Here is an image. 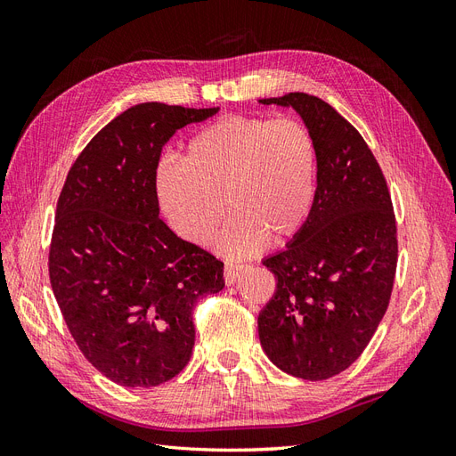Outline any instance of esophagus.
<instances>
[{"label": "esophagus", "instance_id": "obj_1", "mask_svg": "<svg viewBox=\"0 0 456 456\" xmlns=\"http://www.w3.org/2000/svg\"><path fill=\"white\" fill-rule=\"evenodd\" d=\"M245 268H247V266L236 265V262H228V265L224 266V281H226V285H233V283H236Z\"/></svg>", "mask_w": 456, "mask_h": 456}]
</instances>
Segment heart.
Instances as JSON below:
<instances>
[{
    "label": "heart",
    "instance_id": "heart-1",
    "mask_svg": "<svg viewBox=\"0 0 456 456\" xmlns=\"http://www.w3.org/2000/svg\"><path fill=\"white\" fill-rule=\"evenodd\" d=\"M315 186L317 144L295 118L213 121L188 141L184 159L163 158L156 169L161 211L188 243H209L224 207L232 213L218 238L228 256L295 238L312 213Z\"/></svg>",
    "mask_w": 456,
    "mask_h": 456
}]
</instances>
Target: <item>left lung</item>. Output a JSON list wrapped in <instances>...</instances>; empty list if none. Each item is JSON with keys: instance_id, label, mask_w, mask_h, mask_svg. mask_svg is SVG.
<instances>
[{"instance_id": "obj_1", "label": "left lung", "mask_w": 456, "mask_h": 456, "mask_svg": "<svg viewBox=\"0 0 456 456\" xmlns=\"http://www.w3.org/2000/svg\"><path fill=\"white\" fill-rule=\"evenodd\" d=\"M317 144V188L306 224L262 260L275 293L258 314V338L287 375L325 380L362 355L388 308L397 226L386 178L363 136L325 101L289 93Z\"/></svg>"}]
</instances>
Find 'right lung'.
I'll return each mask as SVG.
<instances>
[{"mask_svg": "<svg viewBox=\"0 0 456 456\" xmlns=\"http://www.w3.org/2000/svg\"><path fill=\"white\" fill-rule=\"evenodd\" d=\"M218 108L131 106L68 171L54 215L49 278L86 360L127 388L171 380L190 362L198 300L223 291L224 265L159 218L161 148Z\"/></svg>", "mask_w": 456, "mask_h": 456, "instance_id": "1", "label": "right lung"}]
</instances>
